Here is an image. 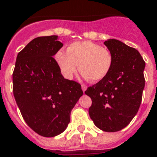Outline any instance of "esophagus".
Instances as JSON below:
<instances>
[{
    "instance_id": "obj_1",
    "label": "esophagus",
    "mask_w": 157,
    "mask_h": 157,
    "mask_svg": "<svg viewBox=\"0 0 157 157\" xmlns=\"http://www.w3.org/2000/svg\"><path fill=\"white\" fill-rule=\"evenodd\" d=\"M81 88H82V90H83V92H86V90H87V86H85V85H82V86H81Z\"/></svg>"
}]
</instances>
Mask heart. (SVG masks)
Listing matches in <instances>:
<instances>
[{"mask_svg":"<svg viewBox=\"0 0 157 157\" xmlns=\"http://www.w3.org/2000/svg\"><path fill=\"white\" fill-rule=\"evenodd\" d=\"M55 59L62 73L71 79L78 71L85 79L97 82L109 73L113 56L109 50L92 41H78L69 45L67 52L59 50Z\"/></svg>","mask_w":157,"mask_h":157,"instance_id":"obj_1","label":"heart"}]
</instances>
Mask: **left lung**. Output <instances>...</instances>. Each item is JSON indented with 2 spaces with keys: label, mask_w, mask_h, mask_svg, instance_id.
Returning a JSON list of instances; mask_svg holds the SVG:
<instances>
[{
  "label": "left lung",
  "mask_w": 157,
  "mask_h": 157,
  "mask_svg": "<svg viewBox=\"0 0 157 157\" xmlns=\"http://www.w3.org/2000/svg\"><path fill=\"white\" fill-rule=\"evenodd\" d=\"M104 45L113 56L112 68L86 94L92 99L89 114L94 124L103 131L117 132L126 127L139 111L145 62L136 49L120 40L109 39Z\"/></svg>",
  "instance_id": "1"
}]
</instances>
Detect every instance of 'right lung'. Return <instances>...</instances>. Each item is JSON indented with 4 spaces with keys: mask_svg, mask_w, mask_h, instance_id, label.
I'll list each match as a JSON object with an SVG mask.
<instances>
[{
    "mask_svg": "<svg viewBox=\"0 0 157 157\" xmlns=\"http://www.w3.org/2000/svg\"><path fill=\"white\" fill-rule=\"evenodd\" d=\"M58 36L33 39L18 54L13 92L23 119L43 137L66 129L72 108L83 94L81 86L65 79L54 56L63 44Z\"/></svg>",
    "mask_w": 157,
    "mask_h": 157,
    "instance_id": "obj_1",
    "label": "right lung"
}]
</instances>
